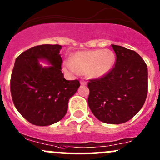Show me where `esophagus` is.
<instances>
[{"label": "esophagus", "mask_w": 160, "mask_h": 160, "mask_svg": "<svg viewBox=\"0 0 160 160\" xmlns=\"http://www.w3.org/2000/svg\"><path fill=\"white\" fill-rule=\"evenodd\" d=\"M80 83H81V85H85L87 84V82H86V81H85V80H81Z\"/></svg>", "instance_id": "obj_1"}]
</instances>
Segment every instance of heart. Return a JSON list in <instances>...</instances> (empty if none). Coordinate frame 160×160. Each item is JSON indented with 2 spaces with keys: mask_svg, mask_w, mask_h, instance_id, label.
<instances>
[{
  "mask_svg": "<svg viewBox=\"0 0 160 160\" xmlns=\"http://www.w3.org/2000/svg\"><path fill=\"white\" fill-rule=\"evenodd\" d=\"M115 63V55L110 50L78 52L72 62H65L64 68L71 73L86 72L91 78H101L110 72Z\"/></svg>",
  "mask_w": 160,
  "mask_h": 160,
  "instance_id": "obj_1",
  "label": "heart"
}]
</instances>
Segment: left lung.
I'll use <instances>...</instances> for the list:
<instances>
[{
	"label": "left lung",
	"mask_w": 160,
	"mask_h": 160,
	"mask_svg": "<svg viewBox=\"0 0 160 160\" xmlns=\"http://www.w3.org/2000/svg\"><path fill=\"white\" fill-rule=\"evenodd\" d=\"M116 58L108 73L88 82L90 109L98 120L120 124L136 116L146 102L148 69L139 54L112 44Z\"/></svg>",
	"instance_id": "1"
}]
</instances>
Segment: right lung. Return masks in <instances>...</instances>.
I'll return each instance as SVG.
<instances>
[{"mask_svg":"<svg viewBox=\"0 0 160 160\" xmlns=\"http://www.w3.org/2000/svg\"><path fill=\"white\" fill-rule=\"evenodd\" d=\"M59 44H42L17 57L11 77L14 106L27 121L35 126H49L60 121L68 110V100L80 86L79 81L66 80L62 72ZM38 59L52 65L44 68Z\"/></svg>","mask_w":160,"mask_h":160,"instance_id":"right-lung-1","label":"right lung"}]
</instances>
